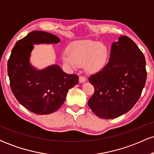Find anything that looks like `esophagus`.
<instances>
[{
	"label": "esophagus",
	"instance_id": "obj_1",
	"mask_svg": "<svg viewBox=\"0 0 154 154\" xmlns=\"http://www.w3.org/2000/svg\"><path fill=\"white\" fill-rule=\"evenodd\" d=\"M79 82L81 83L85 82L86 81V78L85 77H83V76H79Z\"/></svg>",
	"mask_w": 154,
	"mask_h": 154
}]
</instances>
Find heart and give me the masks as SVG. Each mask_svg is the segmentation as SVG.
Returning <instances> with one entry per match:
<instances>
[{"instance_id": "b5f03b06", "label": "heart", "mask_w": 154, "mask_h": 154, "mask_svg": "<svg viewBox=\"0 0 154 154\" xmlns=\"http://www.w3.org/2000/svg\"><path fill=\"white\" fill-rule=\"evenodd\" d=\"M69 53L62 54V59L72 69L85 64L88 71L96 72L105 66L108 59L106 46L99 42L91 40H78L72 43L69 48Z\"/></svg>"}]
</instances>
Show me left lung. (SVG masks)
Segmentation results:
<instances>
[{
  "label": "left lung",
  "mask_w": 154,
  "mask_h": 154,
  "mask_svg": "<svg viewBox=\"0 0 154 154\" xmlns=\"http://www.w3.org/2000/svg\"><path fill=\"white\" fill-rule=\"evenodd\" d=\"M146 77L144 55L131 39L120 36L111 45L107 64L89 77L95 92L88 106L102 119L122 115L137 103Z\"/></svg>",
  "instance_id": "1"
}]
</instances>
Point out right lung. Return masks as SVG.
<instances>
[{
	"mask_svg": "<svg viewBox=\"0 0 154 154\" xmlns=\"http://www.w3.org/2000/svg\"><path fill=\"white\" fill-rule=\"evenodd\" d=\"M58 37L43 31H32L18 40L8 61L11 89L19 103L37 114L57 111L67 92L78 84L77 75H68L56 64L37 69L29 62L35 44H57Z\"/></svg>",
	"mask_w": 154,
	"mask_h": 154,
	"instance_id": "right-lung-1",
	"label": "right lung"
}]
</instances>
